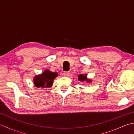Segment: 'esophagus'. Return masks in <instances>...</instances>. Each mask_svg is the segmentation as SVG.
Listing matches in <instances>:
<instances>
[{
    "label": "esophagus",
    "mask_w": 134,
    "mask_h": 134,
    "mask_svg": "<svg viewBox=\"0 0 134 134\" xmlns=\"http://www.w3.org/2000/svg\"><path fill=\"white\" fill-rule=\"evenodd\" d=\"M63 75L65 76H69L70 75V72L69 71H67V72H63Z\"/></svg>",
    "instance_id": "1"
}]
</instances>
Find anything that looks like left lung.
Instances as JSON below:
<instances>
[{
    "instance_id": "1",
    "label": "left lung",
    "mask_w": 134,
    "mask_h": 134,
    "mask_svg": "<svg viewBox=\"0 0 134 134\" xmlns=\"http://www.w3.org/2000/svg\"><path fill=\"white\" fill-rule=\"evenodd\" d=\"M78 80L79 81H82V82H86L87 83H91L92 82V79H88L87 77V74H80L78 76Z\"/></svg>"
}]
</instances>
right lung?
Returning <instances> with one entry per match:
<instances>
[{
	"mask_svg": "<svg viewBox=\"0 0 134 134\" xmlns=\"http://www.w3.org/2000/svg\"><path fill=\"white\" fill-rule=\"evenodd\" d=\"M58 74L52 72L48 69L44 70L41 74L36 75L33 78V83L36 87L47 88L51 87L53 85V81L57 76Z\"/></svg>",
	"mask_w": 134,
	"mask_h": 134,
	"instance_id": "1",
	"label": "right lung"
}]
</instances>
